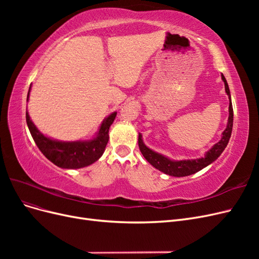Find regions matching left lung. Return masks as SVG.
Masks as SVG:
<instances>
[{"instance_id": "8db88e82", "label": "left lung", "mask_w": 259, "mask_h": 259, "mask_svg": "<svg viewBox=\"0 0 259 259\" xmlns=\"http://www.w3.org/2000/svg\"><path fill=\"white\" fill-rule=\"evenodd\" d=\"M222 80L225 83V91L229 98V116H228V122H227L226 130L223 132L221 140L211 147L207 152H205L204 156H201L199 159L177 161V160H171L167 158V156L163 155L156 151H153L152 149L148 148L144 143L143 135L139 133L138 146L140 149V152L143 153L144 158L150 163L153 167H155L156 169L162 171V173L169 176H174V177L189 176L208 166L209 164H211L215 160H217L218 156L223 153V151L225 150L227 145H228L229 139L231 137L232 125H233V109H232L229 86L223 73H222Z\"/></svg>"}]
</instances>
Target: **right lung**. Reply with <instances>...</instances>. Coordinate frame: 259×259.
<instances>
[{"mask_svg":"<svg viewBox=\"0 0 259 259\" xmlns=\"http://www.w3.org/2000/svg\"><path fill=\"white\" fill-rule=\"evenodd\" d=\"M31 85L29 88L27 101L29 100ZM116 112L105 117L96 134L91 139L62 142L46 136L37 130L31 117L26 111V121L34 143L41 152L55 165L61 168L76 169L89 166L95 163L105 152L109 140V128L113 123Z\"/></svg>","mask_w":259,"mask_h":259,"instance_id":"obj_1","label":"right lung"}]
</instances>
